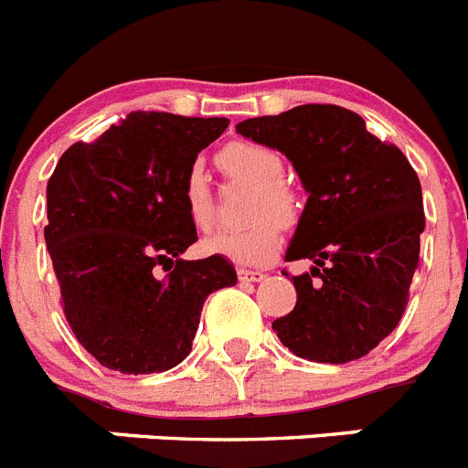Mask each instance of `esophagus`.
I'll list each match as a JSON object with an SVG mask.
<instances>
[{
  "label": "esophagus",
  "mask_w": 468,
  "mask_h": 468,
  "mask_svg": "<svg viewBox=\"0 0 468 468\" xmlns=\"http://www.w3.org/2000/svg\"><path fill=\"white\" fill-rule=\"evenodd\" d=\"M239 281H243V283H258V281L264 279L262 271H250V270H239Z\"/></svg>",
  "instance_id": "34e87169"
}]
</instances>
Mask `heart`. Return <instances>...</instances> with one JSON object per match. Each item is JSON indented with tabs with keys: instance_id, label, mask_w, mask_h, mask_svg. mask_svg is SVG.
<instances>
[{
	"instance_id": "obj_1",
	"label": "heart",
	"mask_w": 468,
	"mask_h": 468,
	"mask_svg": "<svg viewBox=\"0 0 468 468\" xmlns=\"http://www.w3.org/2000/svg\"><path fill=\"white\" fill-rule=\"evenodd\" d=\"M218 166L227 177L253 185L255 194L248 204V220L243 229H220L204 241V250L239 264H267L279 253L281 227H292L300 215L295 192L283 183L285 166L279 152L267 144L237 143L218 152ZM183 208L197 229H208L215 218L213 192L201 164H192L180 187Z\"/></svg>"
}]
</instances>
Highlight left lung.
I'll use <instances>...</instances> for the list:
<instances>
[{
	"label": "left lung",
	"instance_id": "1",
	"mask_svg": "<svg viewBox=\"0 0 468 468\" xmlns=\"http://www.w3.org/2000/svg\"><path fill=\"white\" fill-rule=\"evenodd\" d=\"M237 131L283 152L309 192L285 260L316 267L292 276L295 307L271 328L309 361L366 356L399 325L420 267L427 220L415 168L340 105H300Z\"/></svg>",
	"mask_w": 468,
	"mask_h": 468
}]
</instances>
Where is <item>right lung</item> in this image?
Wrapping results in <instances>:
<instances>
[{
  "mask_svg": "<svg viewBox=\"0 0 468 468\" xmlns=\"http://www.w3.org/2000/svg\"><path fill=\"white\" fill-rule=\"evenodd\" d=\"M225 117L131 112L74 143L47 185L44 227L60 304L80 345L110 370H171L192 351L210 292L237 283L225 258L183 260L197 227L180 187Z\"/></svg>",
  "mask_w": 468,
  "mask_h": 468,
  "instance_id": "1",
  "label": "right lung"
}]
</instances>
